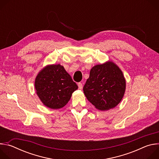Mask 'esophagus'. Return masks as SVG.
<instances>
[{"label": "esophagus", "instance_id": "esophagus-1", "mask_svg": "<svg viewBox=\"0 0 159 159\" xmlns=\"http://www.w3.org/2000/svg\"><path fill=\"white\" fill-rule=\"evenodd\" d=\"M78 87H79V89H82V87H83V85L81 82H79L78 83Z\"/></svg>", "mask_w": 159, "mask_h": 159}]
</instances>
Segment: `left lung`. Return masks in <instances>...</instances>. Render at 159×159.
<instances>
[{"mask_svg": "<svg viewBox=\"0 0 159 159\" xmlns=\"http://www.w3.org/2000/svg\"><path fill=\"white\" fill-rule=\"evenodd\" d=\"M125 89L122 71L111 61L93 66L83 88L88 101L101 111L116 107L122 100Z\"/></svg>", "mask_w": 159, "mask_h": 159, "instance_id": "1", "label": "left lung"}]
</instances>
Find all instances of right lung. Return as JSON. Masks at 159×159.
<instances>
[{"mask_svg":"<svg viewBox=\"0 0 159 159\" xmlns=\"http://www.w3.org/2000/svg\"><path fill=\"white\" fill-rule=\"evenodd\" d=\"M34 86L43 104L53 109L65 106L78 89L71 76L60 64L43 68L35 79Z\"/></svg>","mask_w":159,"mask_h":159,"instance_id":"add662e5","label":"right lung"}]
</instances>
